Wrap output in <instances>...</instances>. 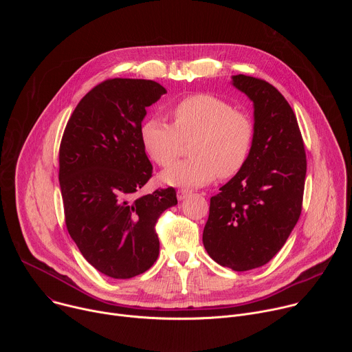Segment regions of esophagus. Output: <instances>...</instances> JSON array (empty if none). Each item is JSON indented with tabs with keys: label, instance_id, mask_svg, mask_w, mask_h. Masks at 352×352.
<instances>
[{
	"label": "esophagus",
	"instance_id": "esophagus-1",
	"mask_svg": "<svg viewBox=\"0 0 352 352\" xmlns=\"http://www.w3.org/2000/svg\"><path fill=\"white\" fill-rule=\"evenodd\" d=\"M190 195H192V192L188 190V189H178V192H177L178 200H184V199H186V197L190 196Z\"/></svg>",
	"mask_w": 352,
	"mask_h": 352
}]
</instances>
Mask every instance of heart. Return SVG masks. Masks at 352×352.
<instances>
[{
    "label": "heart",
    "instance_id": "obj_1",
    "mask_svg": "<svg viewBox=\"0 0 352 352\" xmlns=\"http://www.w3.org/2000/svg\"><path fill=\"white\" fill-rule=\"evenodd\" d=\"M170 113L173 124L150 117L140 126L146 153L162 167L170 166L179 156L184 140L192 139V157L167 168L162 174L166 184L202 186L217 175L227 179L243 168L255 138L254 122L246 113L209 93L182 97Z\"/></svg>",
    "mask_w": 352,
    "mask_h": 352
}]
</instances>
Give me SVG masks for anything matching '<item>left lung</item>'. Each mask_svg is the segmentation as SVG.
I'll return each mask as SVG.
<instances>
[{
	"mask_svg": "<svg viewBox=\"0 0 352 352\" xmlns=\"http://www.w3.org/2000/svg\"><path fill=\"white\" fill-rule=\"evenodd\" d=\"M254 102L255 138L243 168L210 197L204 245L213 261L235 272L270 262L285 243L300 210L307 155L296 117L269 82L232 76Z\"/></svg>",
	"mask_w": 352,
	"mask_h": 352,
	"instance_id": "8db88e82",
	"label": "left lung"
}]
</instances>
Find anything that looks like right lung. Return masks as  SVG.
<instances>
[{
    "mask_svg": "<svg viewBox=\"0 0 352 352\" xmlns=\"http://www.w3.org/2000/svg\"><path fill=\"white\" fill-rule=\"evenodd\" d=\"M167 93L155 80L107 79L78 103L60 144L65 224L100 273L131 278L157 261L156 224L177 205L174 188L135 193L152 178L140 140L146 107Z\"/></svg>",
    "mask_w": 352,
    "mask_h": 352,
    "instance_id": "right-lung-1",
    "label": "right lung"
}]
</instances>
